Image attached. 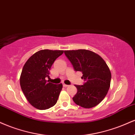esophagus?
<instances>
[{"mask_svg":"<svg viewBox=\"0 0 135 135\" xmlns=\"http://www.w3.org/2000/svg\"><path fill=\"white\" fill-rule=\"evenodd\" d=\"M63 87H68V86H69V85H66V84H63Z\"/></svg>","mask_w":135,"mask_h":135,"instance_id":"esophagus-1","label":"esophagus"}]
</instances>
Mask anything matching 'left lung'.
Returning <instances> with one entry per match:
<instances>
[{
	"label": "left lung",
	"mask_w": 135,
	"mask_h": 135,
	"mask_svg": "<svg viewBox=\"0 0 135 135\" xmlns=\"http://www.w3.org/2000/svg\"><path fill=\"white\" fill-rule=\"evenodd\" d=\"M75 71L83 73V85H75L77 93L72 98L75 104L90 108L97 106L107 94L111 80L109 68L95 52L86 49L65 51Z\"/></svg>",
	"instance_id": "1"
}]
</instances>
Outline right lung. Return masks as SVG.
<instances>
[{"label": "right lung", "instance_id": "add662e5", "mask_svg": "<svg viewBox=\"0 0 135 135\" xmlns=\"http://www.w3.org/2000/svg\"><path fill=\"white\" fill-rule=\"evenodd\" d=\"M63 50H40L29 58L23 66L20 86L27 100L38 110H46L56 103L62 89V84L48 83L49 70Z\"/></svg>", "mask_w": 135, "mask_h": 135}]
</instances>
